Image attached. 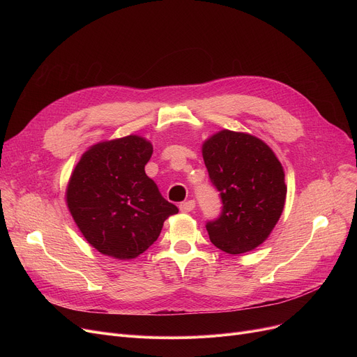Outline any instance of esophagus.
Here are the masks:
<instances>
[{
	"mask_svg": "<svg viewBox=\"0 0 357 357\" xmlns=\"http://www.w3.org/2000/svg\"><path fill=\"white\" fill-rule=\"evenodd\" d=\"M195 208V201L194 199H188V201H185V202H181L179 204V210L182 211V213H190V211H192Z\"/></svg>",
	"mask_w": 357,
	"mask_h": 357,
	"instance_id": "1",
	"label": "esophagus"
}]
</instances>
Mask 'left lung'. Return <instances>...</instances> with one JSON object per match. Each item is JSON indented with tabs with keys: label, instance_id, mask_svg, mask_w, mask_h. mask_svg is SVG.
I'll use <instances>...</instances> for the list:
<instances>
[{
	"label": "left lung",
	"instance_id": "8db88e82",
	"mask_svg": "<svg viewBox=\"0 0 357 357\" xmlns=\"http://www.w3.org/2000/svg\"><path fill=\"white\" fill-rule=\"evenodd\" d=\"M202 156L222 202L221 214L205 224L211 243L230 255L253 250L282 214L287 197L282 165L266 143L230 130L205 142Z\"/></svg>",
	"mask_w": 357,
	"mask_h": 357
}]
</instances>
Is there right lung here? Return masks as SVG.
Wrapping results in <instances>:
<instances>
[{"label":"right lung","mask_w":357,"mask_h":357,"mask_svg":"<svg viewBox=\"0 0 357 357\" xmlns=\"http://www.w3.org/2000/svg\"><path fill=\"white\" fill-rule=\"evenodd\" d=\"M152 153L146 139L127 136L92 146L73 169L68 207L100 253L137 257L158 240L165 220L179 211L144 172Z\"/></svg>","instance_id":"add662e5"}]
</instances>
